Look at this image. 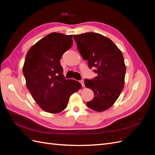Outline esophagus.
<instances>
[{"mask_svg": "<svg viewBox=\"0 0 155 155\" xmlns=\"http://www.w3.org/2000/svg\"><path fill=\"white\" fill-rule=\"evenodd\" d=\"M79 82H80V83L81 84L82 87H84V85H85V84H84V81H83V80H81V81H80Z\"/></svg>", "mask_w": 155, "mask_h": 155, "instance_id": "esophagus-1", "label": "esophagus"}]
</instances>
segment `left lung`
Segmentation results:
<instances>
[{
  "mask_svg": "<svg viewBox=\"0 0 155 155\" xmlns=\"http://www.w3.org/2000/svg\"><path fill=\"white\" fill-rule=\"evenodd\" d=\"M74 39L88 67L97 68L94 70L97 76L85 80L86 87L94 94L87 105L97 112L105 111L114 105L124 87L126 67L122 52L109 38L97 33L74 35Z\"/></svg>",
  "mask_w": 155,
  "mask_h": 155,
  "instance_id": "left-lung-1",
  "label": "left lung"
}]
</instances>
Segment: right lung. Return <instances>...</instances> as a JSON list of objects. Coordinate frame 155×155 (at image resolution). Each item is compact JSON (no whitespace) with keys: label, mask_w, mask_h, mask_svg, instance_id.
Masks as SVG:
<instances>
[{"label":"right lung","mask_w":155,"mask_h":155,"mask_svg":"<svg viewBox=\"0 0 155 155\" xmlns=\"http://www.w3.org/2000/svg\"><path fill=\"white\" fill-rule=\"evenodd\" d=\"M72 35L53 32L33 45L26 55L22 72L26 87L42 109L51 114L62 112L69 98L81 85L67 79L60 59L72 45Z\"/></svg>","instance_id":"add662e5"}]
</instances>
